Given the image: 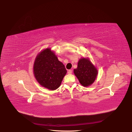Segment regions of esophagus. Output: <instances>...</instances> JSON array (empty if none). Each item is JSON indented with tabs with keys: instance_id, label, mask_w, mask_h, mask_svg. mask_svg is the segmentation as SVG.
<instances>
[{
	"instance_id": "esophagus-1",
	"label": "esophagus",
	"mask_w": 132,
	"mask_h": 132,
	"mask_svg": "<svg viewBox=\"0 0 132 132\" xmlns=\"http://www.w3.org/2000/svg\"><path fill=\"white\" fill-rule=\"evenodd\" d=\"M68 74H72V70H70L68 71Z\"/></svg>"
}]
</instances>
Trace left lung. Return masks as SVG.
<instances>
[{"mask_svg": "<svg viewBox=\"0 0 132 132\" xmlns=\"http://www.w3.org/2000/svg\"><path fill=\"white\" fill-rule=\"evenodd\" d=\"M74 73L80 84L85 87L91 85L97 75V70L88 59L82 58L79 60L77 68Z\"/></svg>", "mask_w": 132, "mask_h": 132, "instance_id": "obj_1", "label": "left lung"}]
</instances>
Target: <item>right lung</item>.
Segmentation results:
<instances>
[{
  "label": "right lung",
  "mask_w": 132,
  "mask_h": 132,
  "mask_svg": "<svg viewBox=\"0 0 132 132\" xmlns=\"http://www.w3.org/2000/svg\"><path fill=\"white\" fill-rule=\"evenodd\" d=\"M66 73L64 64L50 48L42 51L35 61V77L42 86L52 90L59 87Z\"/></svg>",
  "instance_id": "obj_1"
}]
</instances>
